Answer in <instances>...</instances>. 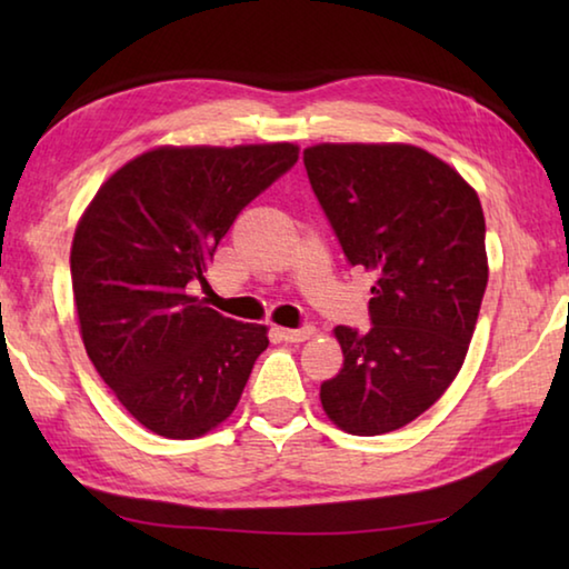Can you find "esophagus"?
<instances>
[{"label":"esophagus","instance_id":"obj_1","mask_svg":"<svg viewBox=\"0 0 569 569\" xmlns=\"http://www.w3.org/2000/svg\"><path fill=\"white\" fill-rule=\"evenodd\" d=\"M281 336L288 343H301V341L311 339V336H316V329L313 326H301V329H281Z\"/></svg>","mask_w":569,"mask_h":569}]
</instances>
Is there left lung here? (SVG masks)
I'll list each match as a JSON object with an SVG mask.
<instances>
[{"label": "left lung", "mask_w": 569, "mask_h": 569, "mask_svg": "<svg viewBox=\"0 0 569 569\" xmlns=\"http://www.w3.org/2000/svg\"><path fill=\"white\" fill-rule=\"evenodd\" d=\"M303 162L349 263L373 276V326L333 329L343 366L321 407L349 435H387L437 403L467 359L489 278L485 213L455 168L407 142H321Z\"/></svg>", "instance_id": "1"}]
</instances>
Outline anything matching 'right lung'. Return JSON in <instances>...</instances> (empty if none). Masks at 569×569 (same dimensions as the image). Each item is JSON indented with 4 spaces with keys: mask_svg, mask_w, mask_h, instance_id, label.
<instances>
[{
    "mask_svg": "<svg viewBox=\"0 0 569 569\" xmlns=\"http://www.w3.org/2000/svg\"><path fill=\"white\" fill-rule=\"evenodd\" d=\"M298 160L293 142L160 146L102 182L74 228L70 271L84 351L152 435L196 439L238 407L261 323L186 293L240 210Z\"/></svg>",
    "mask_w": 569,
    "mask_h": 569,
    "instance_id": "1",
    "label": "right lung"
}]
</instances>
